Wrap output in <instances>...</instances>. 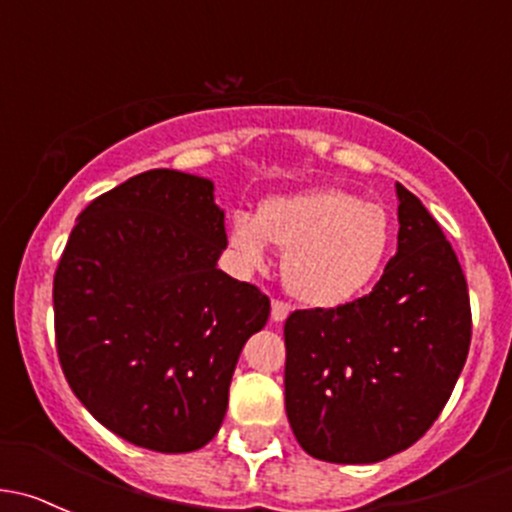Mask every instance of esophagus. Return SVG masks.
Masks as SVG:
<instances>
[{"instance_id":"obj_1","label":"esophagus","mask_w":512,"mask_h":512,"mask_svg":"<svg viewBox=\"0 0 512 512\" xmlns=\"http://www.w3.org/2000/svg\"><path fill=\"white\" fill-rule=\"evenodd\" d=\"M289 311H292V306H289L287 301L274 299V301H272V321H274V324H279V321L287 319Z\"/></svg>"}]
</instances>
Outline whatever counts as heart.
Instances as JSON below:
<instances>
[{"label": "heart", "mask_w": 512, "mask_h": 512, "mask_svg": "<svg viewBox=\"0 0 512 512\" xmlns=\"http://www.w3.org/2000/svg\"><path fill=\"white\" fill-rule=\"evenodd\" d=\"M284 250L282 274L299 301L333 309L373 284L392 247V220L383 206L341 188L270 196L255 215L238 211L228 247L242 272L267 270L272 247Z\"/></svg>", "instance_id": "obj_1"}]
</instances>
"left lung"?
<instances>
[{
	"instance_id": "1",
	"label": "left lung",
	"mask_w": 512,
	"mask_h": 512,
	"mask_svg": "<svg viewBox=\"0 0 512 512\" xmlns=\"http://www.w3.org/2000/svg\"><path fill=\"white\" fill-rule=\"evenodd\" d=\"M397 191V252L373 292L284 324V402L301 449L331 464H378L444 410L471 343L456 252L414 193Z\"/></svg>"
}]
</instances>
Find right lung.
Wrapping results in <instances>:
<instances>
[{
    "label": "right lung",
    "mask_w": 512,
    "mask_h": 512,
    "mask_svg": "<svg viewBox=\"0 0 512 512\" xmlns=\"http://www.w3.org/2000/svg\"><path fill=\"white\" fill-rule=\"evenodd\" d=\"M211 179L152 169L78 215L56 277V348L85 410L161 454L206 446L270 299L218 270L228 245Z\"/></svg>",
    "instance_id": "obj_1"
}]
</instances>
